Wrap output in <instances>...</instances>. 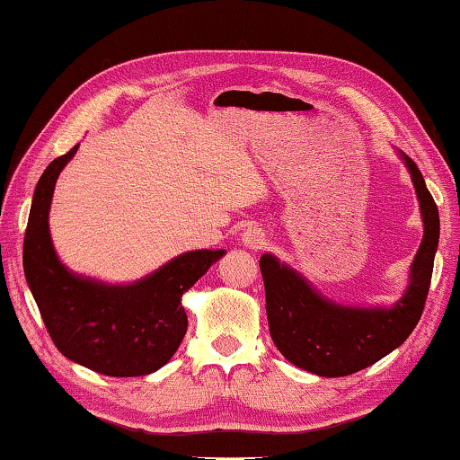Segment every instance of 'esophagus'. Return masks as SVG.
<instances>
[{
	"mask_svg": "<svg viewBox=\"0 0 460 460\" xmlns=\"http://www.w3.org/2000/svg\"><path fill=\"white\" fill-rule=\"evenodd\" d=\"M241 243L247 249H261L265 245V233L259 227H249L241 235Z\"/></svg>",
	"mask_w": 460,
	"mask_h": 460,
	"instance_id": "1",
	"label": "esophagus"
}]
</instances>
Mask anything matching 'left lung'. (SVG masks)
Segmentation results:
<instances>
[{
	"label": "left lung",
	"mask_w": 460,
	"mask_h": 460,
	"mask_svg": "<svg viewBox=\"0 0 460 460\" xmlns=\"http://www.w3.org/2000/svg\"><path fill=\"white\" fill-rule=\"evenodd\" d=\"M420 203L424 235L408 273V288L390 307H356L323 297L302 273L271 253L259 259L273 344L297 368L338 378L368 368L396 349L419 323L438 247V208L419 166L402 155Z\"/></svg>",
	"instance_id": "1"
}]
</instances>
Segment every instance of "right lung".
Here are the masks:
<instances>
[{"label": "right lung", "mask_w": 460, "mask_h": 460, "mask_svg": "<svg viewBox=\"0 0 460 460\" xmlns=\"http://www.w3.org/2000/svg\"><path fill=\"white\" fill-rule=\"evenodd\" d=\"M80 145L46 166L33 190L23 239V271L56 348L80 366L114 378L146 376L171 360L187 333L181 299L225 255L199 249L132 283H106L70 271L49 235L56 181Z\"/></svg>", "instance_id": "right-lung-1"}]
</instances>
